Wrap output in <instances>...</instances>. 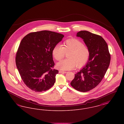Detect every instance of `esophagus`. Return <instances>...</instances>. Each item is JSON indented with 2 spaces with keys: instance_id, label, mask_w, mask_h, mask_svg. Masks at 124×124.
Segmentation results:
<instances>
[{
  "instance_id": "34e87169",
  "label": "esophagus",
  "mask_w": 124,
  "mask_h": 124,
  "mask_svg": "<svg viewBox=\"0 0 124 124\" xmlns=\"http://www.w3.org/2000/svg\"><path fill=\"white\" fill-rule=\"evenodd\" d=\"M66 72V71H59V73H65Z\"/></svg>"
}]
</instances>
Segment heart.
Masks as SVG:
<instances>
[{
	"label": "heart",
	"instance_id": "1",
	"mask_svg": "<svg viewBox=\"0 0 124 124\" xmlns=\"http://www.w3.org/2000/svg\"><path fill=\"white\" fill-rule=\"evenodd\" d=\"M56 45L52 50L54 59L59 61L62 59L67 53V59L58 62L57 68L61 70H70L77 66L80 68L88 62L90 52L88 47L77 39H70L65 40L62 45Z\"/></svg>",
	"mask_w": 124,
	"mask_h": 124
}]
</instances>
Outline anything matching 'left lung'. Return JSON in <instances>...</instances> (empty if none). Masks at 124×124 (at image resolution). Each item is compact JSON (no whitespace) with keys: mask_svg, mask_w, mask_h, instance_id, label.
I'll list each match as a JSON object with an SVG mask.
<instances>
[{"mask_svg":"<svg viewBox=\"0 0 124 124\" xmlns=\"http://www.w3.org/2000/svg\"><path fill=\"white\" fill-rule=\"evenodd\" d=\"M77 36L83 39L90 50V55L86 65L75 74L71 85L78 91L86 92L94 88L104 77L111 55L107 44L101 36L86 31L78 32Z\"/></svg>","mask_w":124,"mask_h":124,"instance_id":"obj_1","label":"left lung"}]
</instances>
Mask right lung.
Wrapping results in <instances>:
<instances>
[{
	"label": "right lung",
	"mask_w": 124,
	"mask_h": 124,
	"mask_svg": "<svg viewBox=\"0 0 124 124\" xmlns=\"http://www.w3.org/2000/svg\"><path fill=\"white\" fill-rule=\"evenodd\" d=\"M64 36L50 31L24 36L16 54V64L24 84L37 92L46 91L55 82L59 71L54 69L52 50Z\"/></svg>",
	"instance_id": "obj_1"
}]
</instances>
